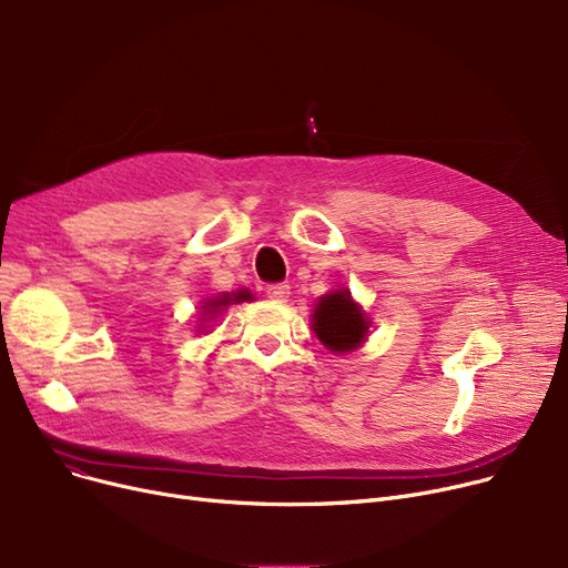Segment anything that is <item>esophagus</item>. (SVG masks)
<instances>
[{"mask_svg":"<svg viewBox=\"0 0 568 568\" xmlns=\"http://www.w3.org/2000/svg\"><path fill=\"white\" fill-rule=\"evenodd\" d=\"M266 296H272V300L283 302V300H287V296H290V285H287V283H272V285H266Z\"/></svg>","mask_w":568,"mask_h":568,"instance_id":"34e87169","label":"esophagus"}]
</instances>
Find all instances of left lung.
Masks as SVG:
<instances>
[{
    "label": "left lung",
    "instance_id": "1",
    "mask_svg": "<svg viewBox=\"0 0 568 568\" xmlns=\"http://www.w3.org/2000/svg\"><path fill=\"white\" fill-rule=\"evenodd\" d=\"M368 320L349 300V292H334L320 300L313 313V329L332 352H349L368 334Z\"/></svg>",
    "mask_w": 568,
    "mask_h": 568
}]
</instances>
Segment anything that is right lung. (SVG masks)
I'll use <instances>...</instances> for the list:
<instances>
[{
	"label": "right lung",
	"instance_id": "1",
	"mask_svg": "<svg viewBox=\"0 0 568 568\" xmlns=\"http://www.w3.org/2000/svg\"><path fill=\"white\" fill-rule=\"evenodd\" d=\"M253 300V294L248 292V290H242V292H236V294H223V296H216V300H212V302H206L202 308L206 311V313H219L223 306H227V304H239V302H251Z\"/></svg>",
	"mask_w": 568,
	"mask_h": 568
}]
</instances>
